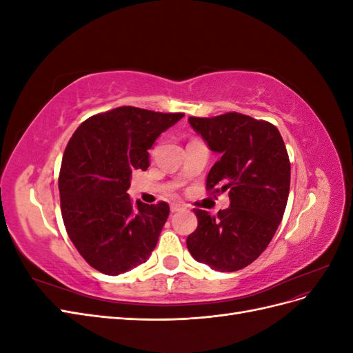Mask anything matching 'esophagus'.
<instances>
[{
	"instance_id": "esophagus-1",
	"label": "esophagus",
	"mask_w": 353,
	"mask_h": 353,
	"mask_svg": "<svg viewBox=\"0 0 353 353\" xmlns=\"http://www.w3.org/2000/svg\"><path fill=\"white\" fill-rule=\"evenodd\" d=\"M181 209H184V205H181V203H170V212L172 213L179 212Z\"/></svg>"
}]
</instances>
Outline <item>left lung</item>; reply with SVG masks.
Wrapping results in <instances>:
<instances>
[{
	"mask_svg": "<svg viewBox=\"0 0 353 353\" xmlns=\"http://www.w3.org/2000/svg\"><path fill=\"white\" fill-rule=\"evenodd\" d=\"M212 152L206 191H228L230 208L212 216L194 209L199 225L187 237L193 258L212 270L245 268L268 248L283 219L290 190V160L276 126L248 114L228 112L213 117H188Z\"/></svg>",
	"mask_w": 353,
	"mask_h": 353,
	"instance_id": "obj_1",
	"label": "left lung"
}]
</instances>
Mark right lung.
<instances>
[{"label":"right lung","instance_id":"obj_1","mask_svg":"<svg viewBox=\"0 0 353 353\" xmlns=\"http://www.w3.org/2000/svg\"><path fill=\"white\" fill-rule=\"evenodd\" d=\"M184 113L132 105L83 121L63 154L59 191L68 236L90 266L119 275L144 263L154 250L169 205L132 208L128 188L132 170L148 168V148Z\"/></svg>","mask_w":353,"mask_h":353}]
</instances>
